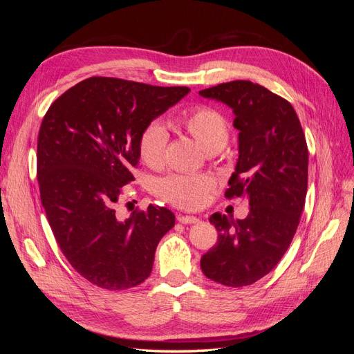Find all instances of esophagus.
Returning <instances> with one entry per match:
<instances>
[{
  "instance_id": "obj_1",
  "label": "esophagus",
  "mask_w": 354,
  "mask_h": 354,
  "mask_svg": "<svg viewBox=\"0 0 354 354\" xmlns=\"http://www.w3.org/2000/svg\"><path fill=\"white\" fill-rule=\"evenodd\" d=\"M177 220H178L181 224H195V223L199 221L198 217H194V216H183V214H178Z\"/></svg>"
}]
</instances>
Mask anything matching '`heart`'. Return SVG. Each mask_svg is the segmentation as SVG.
<instances>
[{"mask_svg": "<svg viewBox=\"0 0 354 354\" xmlns=\"http://www.w3.org/2000/svg\"><path fill=\"white\" fill-rule=\"evenodd\" d=\"M177 124L208 153L220 152L229 140L226 118L208 106H196L181 112ZM167 143L165 127L158 121L147 124L138 137V156L147 167L158 168L164 162ZM212 187L214 180L205 174H169L156 181L155 194L177 208L196 209L205 203Z\"/></svg>", "mask_w": 354, "mask_h": 354, "instance_id": "b5f03b06", "label": "heart"}]
</instances>
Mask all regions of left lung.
Returning a JSON list of instances; mask_svg holds the SVG:
<instances>
[{
	"label": "left lung",
	"mask_w": 354,
	"mask_h": 354,
	"mask_svg": "<svg viewBox=\"0 0 354 354\" xmlns=\"http://www.w3.org/2000/svg\"><path fill=\"white\" fill-rule=\"evenodd\" d=\"M199 94L234 113L239 158L224 195L250 201L243 220L209 217L218 239L202 255L201 269L224 286H246L274 269L298 227L307 194L306 137L292 104L260 84L232 81Z\"/></svg>",
	"instance_id": "obj_1"
}]
</instances>
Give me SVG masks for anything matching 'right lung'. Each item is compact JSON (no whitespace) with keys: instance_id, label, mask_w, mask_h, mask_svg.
<instances>
[{"instance_id":"right-lung-1","label":"right lung","mask_w":354,"mask_h":354,"mask_svg":"<svg viewBox=\"0 0 354 354\" xmlns=\"http://www.w3.org/2000/svg\"><path fill=\"white\" fill-rule=\"evenodd\" d=\"M190 91L91 77L50 106L37 146L41 203L63 255L82 277L109 291L140 285L174 227L168 208L149 205L120 220L115 207L134 180L143 128Z\"/></svg>"}]
</instances>
